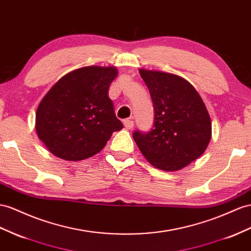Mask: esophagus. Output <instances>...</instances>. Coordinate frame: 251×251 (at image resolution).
<instances>
[{
  "label": "esophagus",
  "mask_w": 251,
  "mask_h": 251,
  "mask_svg": "<svg viewBox=\"0 0 251 251\" xmlns=\"http://www.w3.org/2000/svg\"><path fill=\"white\" fill-rule=\"evenodd\" d=\"M133 125H134V123H133V121H131V120H124V126H125V128H127V129H131V128H133Z\"/></svg>",
  "instance_id": "1"
}]
</instances>
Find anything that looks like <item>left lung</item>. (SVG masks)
<instances>
[{
	"instance_id": "8db88e82",
	"label": "left lung",
	"mask_w": 251,
	"mask_h": 251,
	"mask_svg": "<svg viewBox=\"0 0 251 251\" xmlns=\"http://www.w3.org/2000/svg\"><path fill=\"white\" fill-rule=\"evenodd\" d=\"M153 105V126L136 130L134 142L157 169L174 172L201 157L211 140L212 126L201 95L182 77L140 70Z\"/></svg>"
}]
</instances>
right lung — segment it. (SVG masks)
<instances>
[{
    "mask_svg": "<svg viewBox=\"0 0 251 251\" xmlns=\"http://www.w3.org/2000/svg\"><path fill=\"white\" fill-rule=\"evenodd\" d=\"M117 75L114 67H85L50 88L38 106L36 131L53 155L68 161L92 157L123 128L108 95Z\"/></svg>",
    "mask_w": 251,
    "mask_h": 251,
    "instance_id": "obj_1",
    "label": "right lung"
}]
</instances>
